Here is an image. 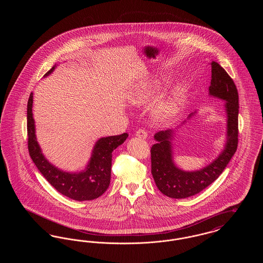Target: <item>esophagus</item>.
<instances>
[{
	"label": "esophagus",
	"instance_id": "34e87169",
	"mask_svg": "<svg viewBox=\"0 0 263 263\" xmlns=\"http://www.w3.org/2000/svg\"><path fill=\"white\" fill-rule=\"evenodd\" d=\"M136 136L141 139H147L148 137V132L145 129H139L136 132Z\"/></svg>",
	"mask_w": 263,
	"mask_h": 263
}]
</instances>
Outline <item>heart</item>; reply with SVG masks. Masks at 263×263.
Returning a JSON list of instances; mask_svg holds the SVG:
<instances>
[{"label": "heart", "instance_id": "1", "mask_svg": "<svg viewBox=\"0 0 263 263\" xmlns=\"http://www.w3.org/2000/svg\"><path fill=\"white\" fill-rule=\"evenodd\" d=\"M170 83L166 76H161L147 82L141 83L133 89L129 100L137 105L149 104L162 92L163 88ZM185 99V89L175 88L168 96L159 101L156 106L155 115L159 120L167 121L173 119L179 112Z\"/></svg>", "mask_w": 263, "mask_h": 263}]
</instances>
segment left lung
<instances>
[{"label": "left lung", "mask_w": 263, "mask_h": 263, "mask_svg": "<svg viewBox=\"0 0 263 263\" xmlns=\"http://www.w3.org/2000/svg\"><path fill=\"white\" fill-rule=\"evenodd\" d=\"M209 95L226 101L227 143L225 149L207 166L195 172L178 168L173 160L171 140L174 131L168 129L155 134L157 143L151 148L152 175L159 190L167 197L181 199L199 193L223 173L235 155L238 142V93L233 79L215 61L211 63ZM193 113L189 114L190 118Z\"/></svg>", "instance_id": "8db88e82"}]
</instances>
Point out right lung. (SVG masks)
I'll return each mask as SVG.
<instances>
[{"label": "right lung", "instance_id": "add662e5", "mask_svg": "<svg viewBox=\"0 0 263 263\" xmlns=\"http://www.w3.org/2000/svg\"><path fill=\"white\" fill-rule=\"evenodd\" d=\"M53 67L44 77L50 75ZM33 93L27 101V147L31 160L38 171L53 187L63 195L77 201L96 199L102 195L110 183L112 152L124 143L128 134L100 138L96 143L91 158L85 171L66 173L51 164L43 156L35 136V125L32 116Z\"/></svg>", "mask_w": 263, "mask_h": 263}]
</instances>
